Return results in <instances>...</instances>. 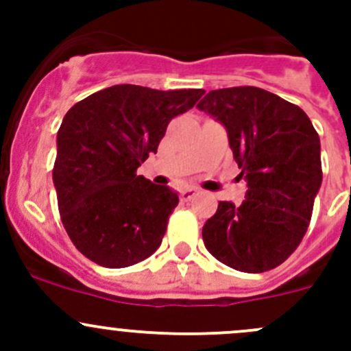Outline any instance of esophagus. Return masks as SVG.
I'll use <instances>...</instances> for the list:
<instances>
[{
  "label": "esophagus",
  "mask_w": 351,
  "mask_h": 351,
  "mask_svg": "<svg viewBox=\"0 0 351 351\" xmlns=\"http://www.w3.org/2000/svg\"><path fill=\"white\" fill-rule=\"evenodd\" d=\"M197 193H198L197 189H183L182 193H180V197H182L183 202H189V200H192Z\"/></svg>",
  "instance_id": "obj_1"
}]
</instances>
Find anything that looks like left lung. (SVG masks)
Listing matches in <instances>:
<instances>
[{
    "label": "left lung",
    "instance_id": "left-lung-1",
    "mask_svg": "<svg viewBox=\"0 0 351 351\" xmlns=\"http://www.w3.org/2000/svg\"><path fill=\"white\" fill-rule=\"evenodd\" d=\"M197 108L226 127L247 186L241 205L219 202L202 229L205 247L234 270H271L309 226L323 182L319 136L302 108L256 86L212 90Z\"/></svg>",
    "mask_w": 351,
    "mask_h": 351
}]
</instances>
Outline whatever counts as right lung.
Listing matches in <instances>:
<instances>
[{
    "label": "right lung",
    "instance_id": "1",
    "mask_svg": "<svg viewBox=\"0 0 351 351\" xmlns=\"http://www.w3.org/2000/svg\"><path fill=\"white\" fill-rule=\"evenodd\" d=\"M204 93L115 84L66 113L52 180L66 232L88 260L123 268L158 250L178 193L137 168L156 154L169 120Z\"/></svg>",
    "mask_w": 351,
    "mask_h": 351
}]
</instances>
